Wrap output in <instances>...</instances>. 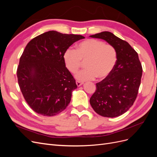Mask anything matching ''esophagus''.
Returning <instances> with one entry per match:
<instances>
[{
  "mask_svg": "<svg viewBox=\"0 0 157 157\" xmlns=\"http://www.w3.org/2000/svg\"><path fill=\"white\" fill-rule=\"evenodd\" d=\"M76 84H77V86H81V85L83 84V82H80V81H77V82H76Z\"/></svg>",
  "mask_w": 157,
  "mask_h": 157,
  "instance_id": "esophagus-1",
  "label": "esophagus"
}]
</instances>
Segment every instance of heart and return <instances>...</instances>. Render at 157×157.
<instances>
[{
    "label": "heart",
    "mask_w": 157,
    "mask_h": 157,
    "mask_svg": "<svg viewBox=\"0 0 157 157\" xmlns=\"http://www.w3.org/2000/svg\"><path fill=\"white\" fill-rule=\"evenodd\" d=\"M63 59L67 69L73 74L81 67L82 61H86V69L76 75L77 80L86 81L96 77L102 79L108 77L115 67L117 55L111 44L99 40L87 39L78 44L77 50L71 48L66 50Z\"/></svg>",
    "instance_id": "b5f03b06"
}]
</instances>
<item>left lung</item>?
<instances>
[{
    "label": "left lung",
    "instance_id": "1",
    "mask_svg": "<svg viewBox=\"0 0 157 157\" xmlns=\"http://www.w3.org/2000/svg\"><path fill=\"white\" fill-rule=\"evenodd\" d=\"M90 36L105 40L114 47L117 55L111 73L96 84V92L90 99V105L104 117L122 115L133 105L138 94L143 71L138 54L126 41L111 32Z\"/></svg>",
    "mask_w": 157,
    "mask_h": 157
}]
</instances>
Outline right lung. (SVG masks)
<instances>
[{
    "label": "right lung",
    "mask_w": 157,
    "mask_h": 157,
    "mask_svg": "<svg viewBox=\"0 0 157 157\" xmlns=\"http://www.w3.org/2000/svg\"><path fill=\"white\" fill-rule=\"evenodd\" d=\"M82 35L50 31L28 43L17 69L18 84L28 105L39 115L52 117L66 109L75 80L65 67V51Z\"/></svg>",
    "instance_id": "1"
}]
</instances>
